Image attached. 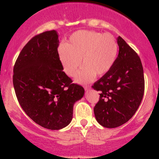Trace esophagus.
<instances>
[{
	"mask_svg": "<svg viewBox=\"0 0 159 159\" xmlns=\"http://www.w3.org/2000/svg\"><path fill=\"white\" fill-rule=\"evenodd\" d=\"M84 88V90H85V91H89V90L91 89V86L90 85H85Z\"/></svg>",
	"mask_w": 159,
	"mask_h": 159,
	"instance_id": "1",
	"label": "esophagus"
}]
</instances>
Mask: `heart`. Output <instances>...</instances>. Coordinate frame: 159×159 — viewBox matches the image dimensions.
<instances>
[{
    "label": "heart",
    "mask_w": 159,
    "mask_h": 159,
    "mask_svg": "<svg viewBox=\"0 0 159 159\" xmlns=\"http://www.w3.org/2000/svg\"><path fill=\"white\" fill-rule=\"evenodd\" d=\"M59 60L68 76L75 77L81 64L84 67L76 77L79 83L89 82L95 75L108 73L116 61L118 44L108 34L91 30H78L70 35L65 45L58 49Z\"/></svg>",
    "instance_id": "obj_1"
}]
</instances>
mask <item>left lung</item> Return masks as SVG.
<instances>
[{
  "mask_svg": "<svg viewBox=\"0 0 159 159\" xmlns=\"http://www.w3.org/2000/svg\"><path fill=\"white\" fill-rule=\"evenodd\" d=\"M119 52L108 73L92 85L100 91L94 108L98 122L103 127L117 128L134 115L143 98L145 78L142 61L137 53L118 37Z\"/></svg>",
  "mask_w": 159,
  "mask_h": 159,
  "instance_id": "left-lung-1",
  "label": "left lung"
}]
</instances>
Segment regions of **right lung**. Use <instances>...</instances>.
<instances>
[{
	"label": "right lung",
	"instance_id": "obj_1",
	"mask_svg": "<svg viewBox=\"0 0 159 159\" xmlns=\"http://www.w3.org/2000/svg\"><path fill=\"white\" fill-rule=\"evenodd\" d=\"M58 35L54 30L31 38L14 66L13 84L22 109L45 129L66 127L73 117L74 104L84 89L63 71L59 60Z\"/></svg>",
	"mask_w": 159,
	"mask_h": 159
}]
</instances>
